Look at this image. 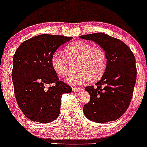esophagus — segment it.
I'll list each match as a JSON object with an SVG mask.
<instances>
[{
  "label": "esophagus",
  "instance_id": "34e87169",
  "mask_svg": "<svg viewBox=\"0 0 147 147\" xmlns=\"http://www.w3.org/2000/svg\"><path fill=\"white\" fill-rule=\"evenodd\" d=\"M72 90H73V91H75V92H79L82 89H81L80 88H78V87H75V88H72Z\"/></svg>",
  "mask_w": 147,
  "mask_h": 147
}]
</instances>
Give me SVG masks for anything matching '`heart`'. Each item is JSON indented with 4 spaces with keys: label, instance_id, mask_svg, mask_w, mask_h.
I'll use <instances>...</instances> for the list:
<instances>
[{
    "label": "heart",
    "instance_id": "obj_1",
    "mask_svg": "<svg viewBox=\"0 0 147 147\" xmlns=\"http://www.w3.org/2000/svg\"><path fill=\"white\" fill-rule=\"evenodd\" d=\"M65 55L69 62H77L78 72L71 75L67 82L72 85H80L92 78L98 80L106 69L108 59L103 49L92 47L88 42L75 41L64 49ZM65 57L56 53L51 58V65L58 75L67 77L70 72L69 62Z\"/></svg>",
    "mask_w": 147,
    "mask_h": 147
}]
</instances>
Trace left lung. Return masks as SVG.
Returning a JSON list of instances; mask_svg holds the SVG:
<instances>
[{
  "instance_id": "left-lung-1",
  "label": "left lung",
  "mask_w": 147,
  "mask_h": 147,
  "mask_svg": "<svg viewBox=\"0 0 147 147\" xmlns=\"http://www.w3.org/2000/svg\"><path fill=\"white\" fill-rule=\"evenodd\" d=\"M92 41L104 49L108 63L96 86L85 88L90 96L83 106L86 118L95 123L116 121L126 112L133 95L136 80L135 57L122 41L103 33L80 36Z\"/></svg>"
}]
</instances>
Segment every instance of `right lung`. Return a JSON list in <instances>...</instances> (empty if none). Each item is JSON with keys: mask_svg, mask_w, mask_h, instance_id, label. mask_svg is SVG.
Listing matches in <instances>:
<instances>
[{"mask_svg": "<svg viewBox=\"0 0 147 147\" xmlns=\"http://www.w3.org/2000/svg\"><path fill=\"white\" fill-rule=\"evenodd\" d=\"M72 37L42 34L21 44L13 59L12 80L18 105L32 121H54L60 113L62 94L72 88L62 81L51 65L57 49ZM55 83L54 86H47Z\"/></svg>", "mask_w": 147, "mask_h": 147, "instance_id": "add662e5", "label": "right lung"}]
</instances>
